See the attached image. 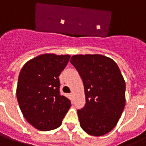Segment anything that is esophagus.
Masks as SVG:
<instances>
[{
    "instance_id": "obj_1",
    "label": "esophagus",
    "mask_w": 146,
    "mask_h": 146,
    "mask_svg": "<svg viewBox=\"0 0 146 146\" xmlns=\"http://www.w3.org/2000/svg\"><path fill=\"white\" fill-rule=\"evenodd\" d=\"M70 96L71 97H73V93H70Z\"/></svg>"
}]
</instances>
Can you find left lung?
Here are the masks:
<instances>
[{"mask_svg":"<svg viewBox=\"0 0 146 146\" xmlns=\"http://www.w3.org/2000/svg\"><path fill=\"white\" fill-rule=\"evenodd\" d=\"M70 63L83 81L86 104L78 110L86 133L101 136L115 127L126 104V83L116 62L104 55L76 54Z\"/></svg>","mask_w":146,"mask_h":146,"instance_id":"obj_1","label":"left lung"}]
</instances>
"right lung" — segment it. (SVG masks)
<instances>
[{
  "mask_svg": "<svg viewBox=\"0 0 146 146\" xmlns=\"http://www.w3.org/2000/svg\"><path fill=\"white\" fill-rule=\"evenodd\" d=\"M70 57V54H40L26 62L19 73L17 87L19 108L38 130L59 127L70 108V100L59 92V76Z\"/></svg>",
  "mask_w": 146,
  "mask_h": 146,
  "instance_id": "1",
  "label": "right lung"
}]
</instances>
